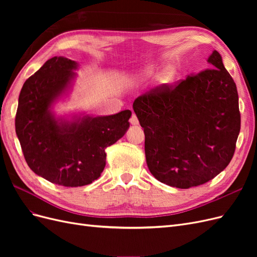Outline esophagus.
Segmentation results:
<instances>
[{
  "label": "esophagus",
  "mask_w": 257,
  "mask_h": 257,
  "mask_svg": "<svg viewBox=\"0 0 257 257\" xmlns=\"http://www.w3.org/2000/svg\"><path fill=\"white\" fill-rule=\"evenodd\" d=\"M130 122H131V124L132 125H138L139 124V121H138V118L136 116V114H132V116H131V119H130Z\"/></svg>",
  "instance_id": "esophagus-1"
}]
</instances>
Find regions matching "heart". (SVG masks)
Listing matches in <instances>:
<instances>
[{
	"mask_svg": "<svg viewBox=\"0 0 257 257\" xmlns=\"http://www.w3.org/2000/svg\"><path fill=\"white\" fill-rule=\"evenodd\" d=\"M154 73L153 67H146L142 68L139 71L135 72L134 74H132L127 76V80H136V79H141V78H146V77L150 76ZM177 72L175 71V68L173 67H167L163 71L160 75V83L163 85V87H168V85L173 84V82L176 79Z\"/></svg>",
	"mask_w": 257,
	"mask_h": 257,
	"instance_id": "heart-1",
	"label": "heart"
}]
</instances>
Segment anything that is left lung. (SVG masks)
Returning <instances> with one entry per match:
<instances>
[{"label": "left lung", "instance_id": "left-lung-1", "mask_svg": "<svg viewBox=\"0 0 257 257\" xmlns=\"http://www.w3.org/2000/svg\"><path fill=\"white\" fill-rule=\"evenodd\" d=\"M207 62L211 68L173 89L157 87L133 103L150 173L178 189L204 184L223 172L240 132L236 83L216 50Z\"/></svg>", "mask_w": 257, "mask_h": 257}]
</instances>
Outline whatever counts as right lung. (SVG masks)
Instances as JSON below:
<instances>
[{
  "label": "right lung",
  "mask_w": 257,
  "mask_h": 257,
  "mask_svg": "<svg viewBox=\"0 0 257 257\" xmlns=\"http://www.w3.org/2000/svg\"><path fill=\"white\" fill-rule=\"evenodd\" d=\"M79 65L53 57L26 80L15 120L29 167L51 183L69 188L92 183L103 173L107 147L124 136L131 110L111 115H59L54 105L71 92Z\"/></svg>",
  "instance_id": "add662e5"
}]
</instances>
